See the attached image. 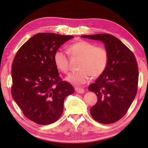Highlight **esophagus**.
I'll use <instances>...</instances> for the list:
<instances>
[{"label":"esophagus","mask_w":148,"mask_h":148,"mask_svg":"<svg viewBox=\"0 0 148 148\" xmlns=\"http://www.w3.org/2000/svg\"><path fill=\"white\" fill-rule=\"evenodd\" d=\"M75 90H76V92L78 93H83L84 92V90L82 88L75 87Z\"/></svg>","instance_id":"esophagus-1"}]
</instances>
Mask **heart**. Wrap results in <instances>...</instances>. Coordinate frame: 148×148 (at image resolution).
Instances as JSON below:
<instances>
[{
	"label": "heart",
	"mask_w": 148,
	"mask_h": 148,
	"mask_svg": "<svg viewBox=\"0 0 148 148\" xmlns=\"http://www.w3.org/2000/svg\"><path fill=\"white\" fill-rule=\"evenodd\" d=\"M68 52L72 57H79V71L70 74L66 79L72 84L79 86L88 82L91 76H100L108 65V51L103 46L86 40H80L68 47ZM54 64L60 71L67 73L69 70V60L67 53L64 50H57L53 55Z\"/></svg>",
	"instance_id": "b5f03b06"
}]
</instances>
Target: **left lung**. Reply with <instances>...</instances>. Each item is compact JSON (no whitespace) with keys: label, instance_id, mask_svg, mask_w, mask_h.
I'll list each match as a JSON object with an SVG mask.
<instances>
[{"label":"left lung","instance_id":"8db88e82","mask_svg":"<svg viewBox=\"0 0 148 148\" xmlns=\"http://www.w3.org/2000/svg\"><path fill=\"white\" fill-rule=\"evenodd\" d=\"M81 37L101 40L109 55L104 72L88 86L97 96V102L90 109L91 115L100 123L118 121L126 114L137 94L139 71L136 57L120 40L111 34Z\"/></svg>","mask_w":148,"mask_h":148}]
</instances>
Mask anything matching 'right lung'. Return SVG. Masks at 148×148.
<instances>
[{
    "instance_id": "1",
    "label": "right lung",
    "mask_w": 148,
    "mask_h": 148,
    "mask_svg": "<svg viewBox=\"0 0 148 148\" xmlns=\"http://www.w3.org/2000/svg\"><path fill=\"white\" fill-rule=\"evenodd\" d=\"M72 36L39 33L23 44L12 65L11 94L26 118L39 125L57 121L64 111L66 97L74 92L62 81L53 55Z\"/></svg>"
}]
</instances>
